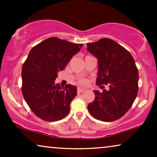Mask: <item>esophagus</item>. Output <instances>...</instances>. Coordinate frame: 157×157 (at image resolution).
I'll use <instances>...</instances> for the list:
<instances>
[{
	"label": "esophagus",
	"instance_id": "obj_1",
	"mask_svg": "<svg viewBox=\"0 0 157 157\" xmlns=\"http://www.w3.org/2000/svg\"><path fill=\"white\" fill-rule=\"evenodd\" d=\"M84 89H83V88H80V87H78V89H77V92H78V94H81V93H82V92L84 91Z\"/></svg>",
	"mask_w": 157,
	"mask_h": 157
}]
</instances>
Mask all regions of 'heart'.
I'll return each mask as SVG.
<instances>
[{
    "label": "heart",
    "mask_w": 157,
    "mask_h": 157,
    "mask_svg": "<svg viewBox=\"0 0 157 157\" xmlns=\"http://www.w3.org/2000/svg\"><path fill=\"white\" fill-rule=\"evenodd\" d=\"M78 83H80L81 85H86L88 83V81L86 78H81L78 79Z\"/></svg>",
    "instance_id": "1"
}]
</instances>
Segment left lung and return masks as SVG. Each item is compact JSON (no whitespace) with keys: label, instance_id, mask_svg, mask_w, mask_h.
Listing matches in <instances>:
<instances>
[{"label":"left lung","instance_id":"obj_1","mask_svg":"<svg viewBox=\"0 0 157 157\" xmlns=\"http://www.w3.org/2000/svg\"><path fill=\"white\" fill-rule=\"evenodd\" d=\"M87 51L97 58L96 84L108 85L109 90H95V98L88 105L92 117L102 121H113L127 112L138 94L139 72L128 51L110 38L87 44Z\"/></svg>","mask_w":157,"mask_h":157}]
</instances>
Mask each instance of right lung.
Here are the masks:
<instances>
[{
	"mask_svg": "<svg viewBox=\"0 0 157 157\" xmlns=\"http://www.w3.org/2000/svg\"><path fill=\"white\" fill-rule=\"evenodd\" d=\"M83 44L51 37L31 49L22 67V94L30 109L46 121L65 118L77 94L76 86L56 84L58 72L66 68Z\"/></svg>",
	"mask_w": 157,
	"mask_h": 157,
	"instance_id": "1",
	"label": "right lung"
}]
</instances>
